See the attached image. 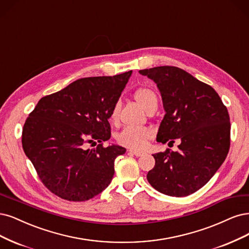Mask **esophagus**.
I'll use <instances>...</instances> for the list:
<instances>
[{
  "label": "esophagus",
  "mask_w": 249,
  "mask_h": 249,
  "mask_svg": "<svg viewBox=\"0 0 249 249\" xmlns=\"http://www.w3.org/2000/svg\"><path fill=\"white\" fill-rule=\"evenodd\" d=\"M130 152H131V153H133L134 156H136V157H141V156H143V154H144V152H143V151L134 150V149H131V150H130Z\"/></svg>",
  "instance_id": "1"
}]
</instances>
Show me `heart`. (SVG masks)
Listing matches in <instances>:
<instances>
[{
    "label": "heart",
    "instance_id": "b5f03b06",
    "mask_svg": "<svg viewBox=\"0 0 249 249\" xmlns=\"http://www.w3.org/2000/svg\"><path fill=\"white\" fill-rule=\"evenodd\" d=\"M135 99L145 109L151 102L157 101V96L153 90L147 88H142L135 92ZM119 105L116 104L111 112L110 118L114 121L118 115ZM153 132L148 127L139 126H125L124 130L117 135V141L119 144L128 148H142L145 146L147 140L150 139Z\"/></svg>",
    "mask_w": 249,
    "mask_h": 249
}]
</instances>
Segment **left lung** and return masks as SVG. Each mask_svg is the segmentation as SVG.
Masks as SVG:
<instances>
[{"label":"left lung","instance_id":"left-lung-1","mask_svg":"<svg viewBox=\"0 0 249 249\" xmlns=\"http://www.w3.org/2000/svg\"><path fill=\"white\" fill-rule=\"evenodd\" d=\"M160 92L165 116L157 141H180L178 151L152 154L156 165L147 174L153 188L171 196H185L206 184L230 149V116L210 85L172 66L140 70Z\"/></svg>","mask_w":249,"mask_h":249}]
</instances>
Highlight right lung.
Segmentation results:
<instances>
[{
  "mask_svg": "<svg viewBox=\"0 0 249 249\" xmlns=\"http://www.w3.org/2000/svg\"><path fill=\"white\" fill-rule=\"evenodd\" d=\"M132 71L88 77L43 97L22 130V148L48 190L68 201L83 202L102 193L114 175V160L126 150L104 147L108 119ZM100 144L87 150L85 144Z\"/></svg>",
  "mask_w": 249,
  "mask_h": 249,
  "instance_id": "add662e5",
  "label": "right lung"
}]
</instances>
